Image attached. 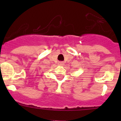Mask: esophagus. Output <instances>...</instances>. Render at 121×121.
Masks as SVG:
<instances>
[{"label":"esophagus","instance_id":"34e87169","mask_svg":"<svg viewBox=\"0 0 121 121\" xmlns=\"http://www.w3.org/2000/svg\"><path fill=\"white\" fill-rule=\"evenodd\" d=\"M58 64L59 65H64V63H63V62H62V61H59L58 63Z\"/></svg>","mask_w":121,"mask_h":121}]
</instances>
